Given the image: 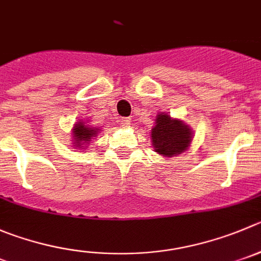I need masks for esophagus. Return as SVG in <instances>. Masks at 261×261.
<instances>
[{"mask_svg":"<svg viewBox=\"0 0 261 261\" xmlns=\"http://www.w3.org/2000/svg\"><path fill=\"white\" fill-rule=\"evenodd\" d=\"M119 122H121V125H122L123 127H127V126L131 123V119L130 118H121V121H119Z\"/></svg>","mask_w":261,"mask_h":261,"instance_id":"1","label":"esophagus"}]
</instances>
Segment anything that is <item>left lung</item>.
Listing matches in <instances>:
<instances>
[{
	"instance_id": "obj_1",
	"label": "left lung",
	"mask_w": 261,
	"mask_h": 261,
	"mask_svg": "<svg viewBox=\"0 0 261 261\" xmlns=\"http://www.w3.org/2000/svg\"><path fill=\"white\" fill-rule=\"evenodd\" d=\"M191 127L181 119L171 118L169 114L161 113L155 118V125L152 128V144L158 154L164 157H174L186 152L191 145Z\"/></svg>"
}]
</instances>
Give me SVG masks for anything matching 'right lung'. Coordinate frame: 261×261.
Wrapping results in <instances>:
<instances>
[{
  "instance_id": "obj_1",
  "label": "right lung",
  "mask_w": 261,
  "mask_h": 261,
  "mask_svg": "<svg viewBox=\"0 0 261 261\" xmlns=\"http://www.w3.org/2000/svg\"><path fill=\"white\" fill-rule=\"evenodd\" d=\"M97 133H99V128L90 127V126L86 125L84 121H79L72 130L73 142H74L73 144H74L75 148H82L84 145H86L92 138L97 136Z\"/></svg>"
}]
</instances>
